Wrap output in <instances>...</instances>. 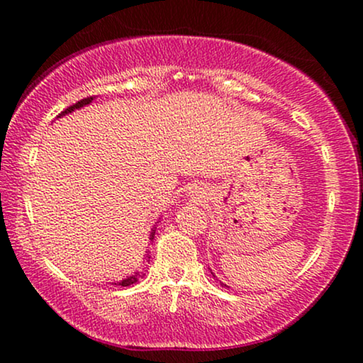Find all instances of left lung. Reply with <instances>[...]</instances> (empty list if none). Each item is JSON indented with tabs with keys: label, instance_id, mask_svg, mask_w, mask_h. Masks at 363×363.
Returning a JSON list of instances; mask_svg holds the SVG:
<instances>
[{
	"label": "left lung",
	"instance_id": "left-lung-1",
	"mask_svg": "<svg viewBox=\"0 0 363 363\" xmlns=\"http://www.w3.org/2000/svg\"><path fill=\"white\" fill-rule=\"evenodd\" d=\"M221 286H225V284H221Z\"/></svg>",
	"mask_w": 363,
	"mask_h": 363
}]
</instances>
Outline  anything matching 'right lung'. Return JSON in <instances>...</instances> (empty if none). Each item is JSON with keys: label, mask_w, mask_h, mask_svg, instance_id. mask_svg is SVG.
Listing matches in <instances>:
<instances>
[{"label": "right lung", "mask_w": 363, "mask_h": 363, "mask_svg": "<svg viewBox=\"0 0 363 363\" xmlns=\"http://www.w3.org/2000/svg\"><path fill=\"white\" fill-rule=\"evenodd\" d=\"M92 96L91 97H86V99H81V101L79 102H76V104H72L71 107H67L66 111H62L61 113H59V117L61 116H64V113H69V112H72L74 108H79V107H82V106H87V104H91L92 102ZM155 231V230H153ZM153 235H155V233H152V240H153ZM140 277H143L142 274H138V272H135V274L133 276H130V277H127V279H123L122 282H118V286H123V287H127V286H132V284H135V282L140 279Z\"/></svg>", "instance_id": "right-lung-1"}]
</instances>
